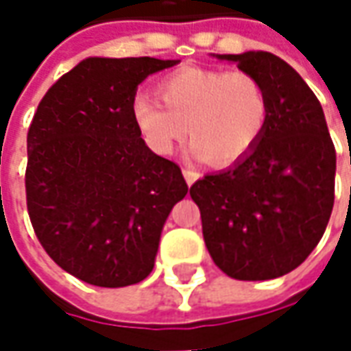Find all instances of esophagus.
<instances>
[{"mask_svg":"<svg viewBox=\"0 0 351 351\" xmlns=\"http://www.w3.org/2000/svg\"><path fill=\"white\" fill-rule=\"evenodd\" d=\"M183 178H185V182H187V185H193V183L201 178V173L199 171H195V169H183Z\"/></svg>","mask_w":351,"mask_h":351,"instance_id":"34e87169","label":"esophagus"}]
</instances>
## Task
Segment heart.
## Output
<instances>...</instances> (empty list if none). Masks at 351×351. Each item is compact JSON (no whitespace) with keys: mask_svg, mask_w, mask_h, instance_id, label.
Returning a JSON list of instances; mask_svg holds the SVG:
<instances>
[{"mask_svg":"<svg viewBox=\"0 0 351 351\" xmlns=\"http://www.w3.org/2000/svg\"><path fill=\"white\" fill-rule=\"evenodd\" d=\"M156 95L162 104L138 93L130 109L158 154H171L189 127L193 156L224 168L256 148L267 123L265 89L244 70L185 66L160 77Z\"/></svg>","mask_w":351,"mask_h":351,"instance_id":"b5f03b06","label":"heart"}]
</instances>
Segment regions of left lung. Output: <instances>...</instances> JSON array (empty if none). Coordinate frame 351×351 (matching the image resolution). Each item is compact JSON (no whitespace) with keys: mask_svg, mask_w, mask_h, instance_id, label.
Here are the masks:
<instances>
[{"mask_svg":"<svg viewBox=\"0 0 351 351\" xmlns=\"http://www.w3.org/2000/svg\"><path fill=\"white\" fill-rule=\"evenodd\" d=\"M262 82L267 123L234 166L191 185L213 262L240 281H265L299 267L317 248L334 207L336 150L313 89L263 50L219 54Z\"/></svg>","mask_w":351,"mask_h":351,"instance_id":"1","label":"left lung"}]
</instances>
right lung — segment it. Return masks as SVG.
Instances as JSON below:
<instances>
[{
	"instance_id": "obj_1",
	"label": "right lung",
	"mask_w": 351,
	"mask_h": 351,
	"mask_svg": "<svg viewBox=\"0 0 351 351\" xmlns=\"http://www.w3.org/2000/svg\"><path fill=\"white\" fill-rule=\"evenodd\" d=\"M178 60L86 58L48 89L27 134V209L64 271L97 287L150 276L169 210L187 195L176 162L132 119L146 77Z\"/></svg>"
}]
</instances>
